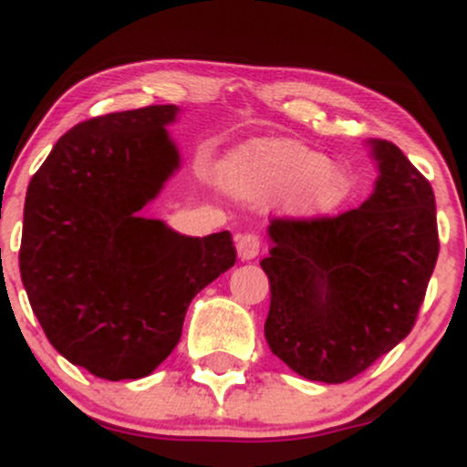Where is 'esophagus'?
I'll use <instances>...</instances> for the list:
<instances>
[{"instance_id":"esophagus-1","label":"esophagus","mask_w":467,"mask_h":467,"mask_svg":"<svg viewBox=\"0 0 467 467\" xmlns=\"http://www.w3.org/2000/svg\"><path fill=\"white\" fill-rule=\"evenodd\" d=\"M234 241H237V252L241 261L254 259V256L261 252V239L256 237L254 233H241L234 237Z\"/></svg>"}]
</instances>
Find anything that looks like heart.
<instances>
[{
    "mask_svg": "<svg viewBox=\"0 0 467 467\" xmlns=\"http://www.w3.org/2000/svg\"><path fill=\"white\" fill-rule=\"evenodd\" d=\"M226 184L244 200L283 195L292 217L331 215L351 195V175L342 164L296 140H259L244 147L226 164Z\"/></svg>",
    "mask_w": 467,
    "mask_h": 467,
    "instance_id": "1",
    "label": "heart"
}]
</instances>
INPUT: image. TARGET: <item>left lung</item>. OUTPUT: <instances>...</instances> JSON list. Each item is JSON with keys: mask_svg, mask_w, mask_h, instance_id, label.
<instances>
[{"mask_svg": "<svg viewBox=\"0 0 467 467\" xmlns=\"http://www.w3.org/2000/svg\"><path fill=\"white\" fill-rule=\"evenodd\" d=\"M378 182L336 217L272 219L265 340L294 373L342 384L410 334L439 254L435 192L393 142Z\"/></svg>", "mask_w": 467, "mask_h": 467, "instance_id": "1", "label": "left lung"}]
</instances>
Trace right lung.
I'll return each instance as SVG.
<instances>
[{
  "mask_svg": "<svg viewBox=\"0 0 467 467\" xmlns=\"http://www.w3.org/2000/svg\"><path fill=\"white\" fill-rule=\"evenodd\" d=\"M175 105L78 122L32 175L19 272L32 312L66 360L138 379L180 342L197 292L234 265L228 230L186 237L140 211L178 171Z\"/></svg>",
  "mask_w": 467,
  "mask_h": 467,
  "instance_id": "obj_1",
  "label": "right lung"
}]
</instances>
